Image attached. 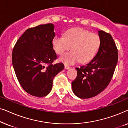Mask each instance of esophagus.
<instances>
[{"label": "esophagus", "instance_id": "1", "mask_svg": "<svg viewBox=\"0 0 128 128\" xmlns=\"http://www.w3.org/2000/svg\"><path fill=\"white\" fill-rule=\"evenodd\" d=\"M64 68H65L66 69H69L70 68V66L67 65V64H64Z\"/></svg>", "mask_w": 128, "mask_h": 128}]
</instances>
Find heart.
<instances>
[{
    "label": "heart",
    "instance_id": "1",
    "mask_svg": "<svg viewBox=\"0 0 128 128\" xmlns=\"http://www.w3.org/2000/svg\"><path fill=\"white\" fill-rule=\"evenodd\" d=\"M100 36L82 28H75L66 31L64 37L56 36L52 39V46L56 53L62 55L59 60L67 64H74L79 60L84 64L95 57L101 46Z\"/></svg>",
    "mask_w": 128,
    "mask_h": 128
}]
</instances>
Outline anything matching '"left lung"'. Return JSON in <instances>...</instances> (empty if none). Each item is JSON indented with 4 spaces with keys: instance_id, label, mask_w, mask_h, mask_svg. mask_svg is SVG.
Returning a JSON list of instances; mask_svg holds the SVG:
<instances>
[{
    "instance_id": "obj_1",
    "label": "left lung",
    "mask_w": 128,
    "mask_h": 128,
    "mask_svg": "<svg viewBox=\"0 0 128 128\" xmlns=\"http://www.w3.org/2000/svg\"><path fill=\"white\" fill-rule=\"evenodd\" d=\"M101 43L95 57L86 65L76 68L78 76L72 90L80 98H89L102 92L112 78L118 58L116 44L109 33L98 31Z\"/></svg>"
}]
</instances>
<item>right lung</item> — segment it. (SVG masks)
Listing matches in <instances>:
<instances>
[{
  "instance_id": "right-lung-1",
  "label": "right lung",
  "mask_w": 128,
  "mask_h": 128,
  "mask_svg": "<svg viewBox=\"0 0 128 128\" xmlns=\"http://www.w3.org/2000/svg\"><path fill=\"white\" fill-rule=\"evenodd\" d=\"M53 24L30 28L19 38L12 52V64L19 83L28 93L45 97L52 90L54 78L64 69L53 64L57 55L52 46Z\"/></svg>"
}]
</instances>
